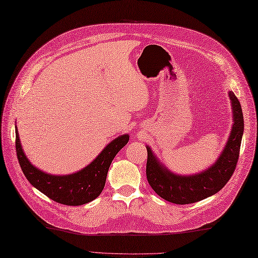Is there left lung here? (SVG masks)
<instances>
[{"label":"left lung","instance_id":"obj_1","mask_svg":"<svg viewBox=\"0 0 258 258\" xmlns=\"http://www.w3.org/2000/svg\"><path fill=\"white\" fill-rule=\"evenodd\" d=\"M228 96L232 103L234 116L232 132L220 157L206 171L188 176L174 174L163 166L151 147L146 146V177L151 187L162 199L179 205L191 204L216 194L232 177L239 156L244 118L238 98L233 92H229Z\"/></svg>","mask_w":258,"mask_h":258}]
</instances>
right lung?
<instances>
[{
    "mask_svg": "<svg viewBox=\"0 0 258 258\" xmlns=\"http://www.w3.org/2000/svg\"><path fill=\"white\" fill-rule=\"evenodd\" d=\"M130 136L120 135L112 141L86 167L70 175H52L40 171L27 160L15 127V147L20 166L26 179L48 199L59 204L79 206L92 202L102 193L109 165L115 155L127 144Z\"/></svg>",
    "mask_w": 258,
    "mask_h": 258,
    "instance_id": "1",
    "label": "right lung"
}]
</instances>
